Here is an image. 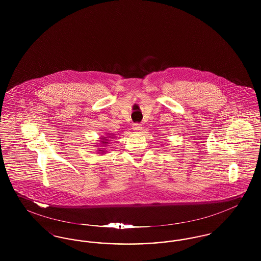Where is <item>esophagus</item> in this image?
Returning <instances> with one entry per match:
<instances>
[{
    "label": "esophagus",
    "mask_w": 261,
    "mask_h": 261,
    "mask_svg": "<svg viewBox=\"0 0 261 261\" xmlns=\"http://www.w3.org/2000/svg\"><path fill=\"white\" fill-rule=\"evenodd\" d=\"M142 125L139 124V123H135V124H133V130L135 131V132H140L141 130H142Z\"/></svg>",
    "instance_id": "34e87169"
}]
</instances>
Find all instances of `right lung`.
<instances>
[{"label": "right lung", "instance_id": "right-lung-1", "mask_svg": "<svg viewBox=\"0 0 261 261\" xmlns=\"http://www.w3.org/2000/svg\"><path fill=\"white\" fill-rule=\"evenodd\" d=\"M109 135H111V134H109ZM107 138H108V137L100 138V139H101V141H100V142H101V144H102V145H107V144H108V139H107ZM100 152L102 153V152H105V151H103V150H100Z\"/></svg>", "mask_w": 261, "mask_h": 261}]
</instances>
